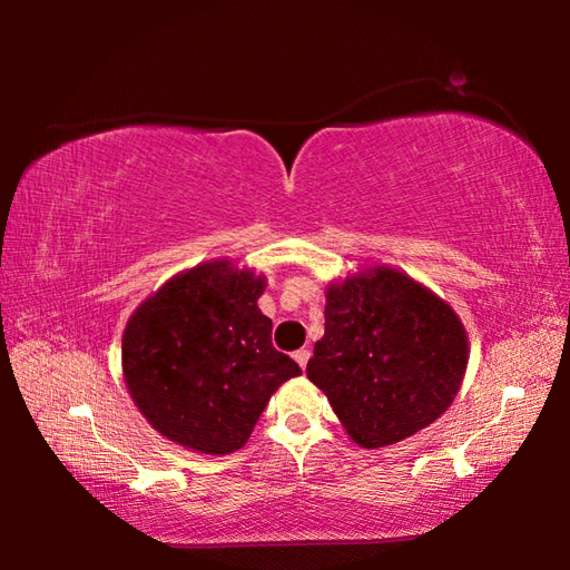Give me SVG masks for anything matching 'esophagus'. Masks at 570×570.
Masks as SVG:
<instances>
[{
	"instance_id": "34e87169",
	"label": "esophagus",
	"mask_w": 570,
	"mask_h": 570,
	"mask_svg": "<svg viewBox=\"0 0 570 570\" xmlns=\"http://www.w3.org/2000/svg\"><path fill=\"white\" fill-rule=\"evenodd\" d=\"M294 360H296V364L304 370L306 362H308V350H296V352H294Z\"/></svg>"
}]
</instances>
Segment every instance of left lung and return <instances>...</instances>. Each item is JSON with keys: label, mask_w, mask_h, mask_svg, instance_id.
Returning <instances> with one entry per match:
<instances>
[{"label": "left lung", "mask_w": 570, "mask_h": 570, "mask_svg": "<svg viewBox=\"0 0 570 570\" xmlns=\"http://www.w3.org/2000/svg\"><path fill=\"white\" fill-rule=\"evenodd\" d=\"M324 320L306 377L360 448L412 438L455 400L468 366L465 326L407 274L372 266L332 282Z\"/></svg>", "instance_id": "left-lung-1"}]
</instances>
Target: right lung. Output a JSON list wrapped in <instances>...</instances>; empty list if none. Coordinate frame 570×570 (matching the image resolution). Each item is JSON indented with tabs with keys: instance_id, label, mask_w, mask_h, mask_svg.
I'll return each instance as SVG.
<instances>
[{
	"instance_id": "obj_1",
	"label": "right lung",
	"mask_w": 570,
	"mask_h": 570,
	"mask_svg": "<svg viewBox=\"0 0 570 570\" xmlns=\"http://www.w3.org/2000/svg\"><path fill=\"white\" fill-rule=\"evenodd\" d=\"M266 278L226 258L193 266L148 296L122 334V377L153 428L178 445L228 455L246 445L298 364L272 344L258 308Z\"/></svg>"
}]
</instances>
